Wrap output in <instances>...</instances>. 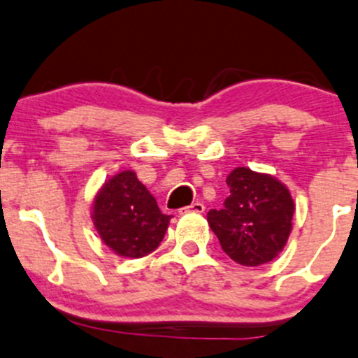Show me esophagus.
<instances>
[{
	"label": "esophagus",
	"mask_w": 358,
	"mask_h": 358,
	"mask_svg": "<svg viewBox=\"0 0 358 358\" xmlns=\"http://www.w3.org/2000/svg\"><path fill=\"white\" fill-rule=\"evenodd\" d=\"M206 210L204 204H201V202H194V204L187 206V208H182L178 210L180 214H190V213H197V214H202Z\"/></svg>",
	"instance_id": "obj_1"
}]
</instances>
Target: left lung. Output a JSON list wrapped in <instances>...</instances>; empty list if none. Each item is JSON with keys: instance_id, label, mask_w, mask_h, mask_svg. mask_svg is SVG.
<instances>
[{"instance_id": "left-lung-1", "label": "left lung", "mask_w": 358, "mask_h": 358, "mask_svg": "<svg viewBox=\"0 0 358 358\" xmlns=\"http://www.w3.org/2000/svg\"><path fill=\"white\" fill-rule=\"evenodd\" d=\"M223 209H210L208 223L221 248L248 268L271 262L288 242L295 213L288 187L268 173L235 168L227 176Z\"/></svg>"}]
</instances>
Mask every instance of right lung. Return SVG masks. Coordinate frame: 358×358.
<instances>
[{
    "mask_svg": "<svg viewBox=\"0 0 358 358\" xmlns=\"http://www.w3.org/2000/svg\"><path fill=\"white\" fill-rule=\"evenodd\" d=\"M169 220L131 169L104 182L92 202V221L101 240L122 257H144L157 248Z\"/></svg>",
    "mask_w": 358,
    "mask_h": 358,
    "instance_id": "1",
    "label": "right lung"
}]
</instances>
